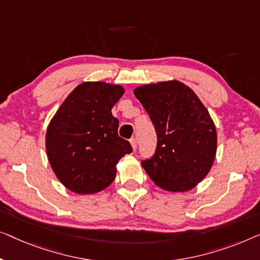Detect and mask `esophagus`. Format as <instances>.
<instances>
[{"instance_id":"esophagus-1","label":"esophagus","mask_w":260,"mask_h":260,"mask_svg":"<svg viewBox=\"0 0 260 260\" xmlns=\"http://www.w3.org/2000/svg\"><path fill=\"white\" fill-rule=\"evenodd\" d=\"M131 145H132V148L134 149H137V147H138V142H137V139H131Z\"/></svg>"}]
</instances>
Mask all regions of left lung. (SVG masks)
Here are the masks:
<instances>
[{
  "instance_id": "obj_1",
  "label": "left lung",
  "mask_w": 260,
  "mask_h": 260,
  "mask_svg": "<svg viewBox=\"0 0 260 260\" xmlns=\"http://www.w3.org/2000/svg\"><path fill=\"white\" fill-rule=\"evenodd\" d=\"M158 135L156 151L141 162L165 191L187 192L208 174L217 153V129L197 94L178 80L134 89Z\"/></svg>"
}]
</instances>
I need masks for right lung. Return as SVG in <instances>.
Returning a JSON list of instances; mask_svg holds the SVG:
<instances>
[{"label":"right lung","instance_id":"obj_1","mask_svg":"<svg viewBox=\"0 0 260 260\" xmlns=\"http://www.w3.org/2000/svg\"><path fill=\"white\" fill-rule=\"evenodd\" d=\"M125 93L120 85L86 81L76 86L50 120L46 133L49 164L61 184L78 194L107 188L116 165L132 149L118 134L112 108Z\"/></svg>","mask_w":260,"mask_h":260}]
</instances>
